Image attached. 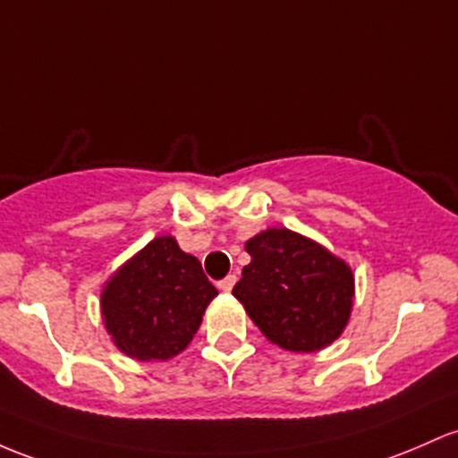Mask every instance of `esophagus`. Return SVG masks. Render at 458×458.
Listing matches in <instances>:
<instances>
[{
  "instance_id": "esophagus-1",
  "label": "esophagus",
  "mask_w": 458,
  "mask_h": 458,
  "mask_svg": "<svg viewBox=\"0 0 458 458\" xmlns=\"http://www.w3.org/2000/svg\"><path fill=\"white\" fill-rule=\"evenodd\" d=\"M234 283H237V276H234V274H228V276H225L224 280H219V289H221V291H225V293H228V291H233Z\"/></svg>"
}]
</instances>
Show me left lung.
Segmentation results:
<instances>
[{
    "mask_svg": "<svg viewBox=\"0 0 458 458\" xmlns=\"http://www.w3.org/2000/svg\"><path fill=\"white\" fill-rule=\"evenodd\" d=\"M245 250L252 260L233 293L260 333L291 352L333 344L348 324L354 298L348 265L286 228L256 234Z\"/></svg>",
    "mask_w": 458,
    "mask_h": 458,
    "instance_id": "obj_1",
    "label": "left lung"
}]
</instances>
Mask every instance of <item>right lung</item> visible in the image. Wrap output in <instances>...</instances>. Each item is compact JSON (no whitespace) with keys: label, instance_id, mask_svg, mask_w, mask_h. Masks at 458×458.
Wrapping results in <instances>:
<instances>
[{"label":"right lung","instance_id":"obj_1","mask_svg":"<svg viewBox=\"0 0 458 458\" xmlns=\"http://www.w3.org/2000/svg\"><path fill=\"white\" fill-rule=\"evenodd\" d=\"M215 295L199 260L175 239L158 237L110 278L102 293L104 324L123 354L172 359L198 333Z\"/></svg>","mask_w":458,"mask_h":458}]
</instances>
